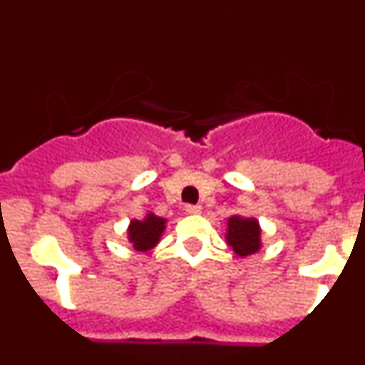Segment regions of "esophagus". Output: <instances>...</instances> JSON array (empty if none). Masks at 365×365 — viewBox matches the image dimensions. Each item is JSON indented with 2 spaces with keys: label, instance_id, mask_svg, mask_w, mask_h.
Masks as SVG:
<instances>
[{
  "label": "esophagus",
  "instance_id": "esophagus-1",
  "mask_svg": "<svg viewBox=\"0 0 365 365\" xmlns=\"http://www.w3.org/2000/svg\"><path fill=\"white\" fill-rule=\"evenodd\" d=\"M201 205H186L185 206V212L186 214H190V215H195V214H201Z\"/></svg>",
  "mask_w": 365,
  "mask_h": 365
}]
</instances>
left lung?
<instances>
[{
    "label": "left lung",
    "instance_id": "8db88e82",
    "mask_svg": "<svg viewBox=\"0 0 365 365\" xmlns=\"http://www.w3.org/2000/svg\"><path fill=\"white\" fill-rule=\"evenodd\" d=\"M227 225V243L230 245L232 250H234L237 256H250V254L259 250L261 230L256 219L234 215V217L228 219Z\"/></svg>",
    "mask_w": 365,
    "mask_h": 365
}]
</instances>
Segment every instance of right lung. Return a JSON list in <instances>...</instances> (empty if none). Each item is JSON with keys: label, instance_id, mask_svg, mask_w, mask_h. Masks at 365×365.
I'll use <instances>...</instances> for the list:
<instances>
[{"label": "right lung", "instance_id": "1", "mask_svg": "<svg viewBox=\"0 0 365 365\" xmlns=\"http://www.w3.org/2000/svg\"><path fill=\"white\" fill-rule=\"evenodd\" d=\"M164 225H166V219L157 217L155 214H148L146 219H143V221L133 219L130 225V230H128L130 243L138 252L151 250L155 245L159 243L160 235L164 232Z\"/></svg>", "mask_w": 365, "mask_h": 365}]
</instances>
